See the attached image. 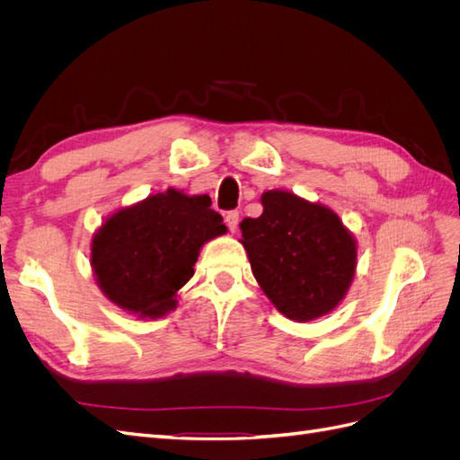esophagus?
Wrapping results in <instances>:
<instances>
[{
  "instance_id": "obj_1",
  "label": "esophagus",
  "mask_w": 460,
  "mask_h": 460,
  "mask_svg": "<svg viewBox=\"0 0 460 460\" xmlns=\"http://www.w3.org/2000/svg\"><path fill=\"white\" fill-rule=\"evenodd\" d=\"M225 222H226V226L230 228V232H235V228H238V225H240V213L238 211L226 213Z\"/></svg>"
}]
</instances>
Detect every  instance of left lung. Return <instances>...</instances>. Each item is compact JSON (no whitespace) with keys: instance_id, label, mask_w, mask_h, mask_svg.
<instances>
[{"instance_id":"obj_1","label":"left lung","mask_w":460,"mask_h":460,"mask_svg":"<svg viewBox=\"0 0 460 460\" xmlns=\"http://www.w3.org/2000/svg\"><path fill=\"white\" fill-rule=\"evenodd\" d=\"M261 203L262 215L240 225V242L264 296L296 323L332 313L355 276L353 234L330 207L291 191H264Z\"/></svg>"}]
</instances>
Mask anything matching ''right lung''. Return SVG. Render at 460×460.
<instances>
[{"instance_id": "add662e5", "label": "right lung", "mask_w": 460, "mask_h": 460, "mask_svg": "<svg viewBox=\"0 0 460 460\" xmlns=\"http://www.w3.org/2000/svg\"><path fill=\"white\" fill-rule=\"evenodd\" d=\"M226 234L208 196L169 188L119 208L92 238V269L103 296L137 318L176 309L199 249Z\"/></svg>"}]
</instances>
